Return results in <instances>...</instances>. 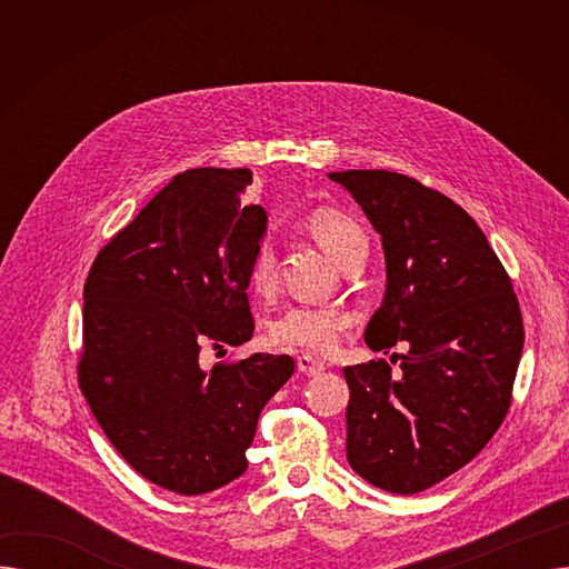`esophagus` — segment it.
Listing matches in <instances>:
<instances>
[{
  "instance_id": "obj_1",
  "label": "esophagus",
  "mask_w": 569,
  "mask_h": 569,
  "mask_svg": "<svg viewBox=\"0 0 569 569\" xmlns=\"http://www.w3.org/2000/svg\"><path fill=\"white\" fill-rule=\"evenodd\" d=\"M297 369H300L305 376H318L325 371V362H320L313 355H300L297 357Z\"/></svg>"
}]
</instances>
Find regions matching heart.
Instances as JSON below:
<instances>
[{"mask_svg": "<svg viewBox=\"0 0 569 569\" xmlns=\"http://www.w3.org/2000/svg\"><path fill=\"white\" fill-rule=\"evenodd\" d=\"M305 228L327 256L343 264L355 253L367 251V234L348 212L332 204L313 207L305 217ZM277 264L269 244H258L249 264V286L258 295L274 290ZM352 322V316L341 307L295 305L279 313L269 325V341L281 350H305L316 355L332 352Z\"/></svg>", "mask_w": 569, "mask_h": 569, "instance_id": "1", "label": "heart"}]
</instances>
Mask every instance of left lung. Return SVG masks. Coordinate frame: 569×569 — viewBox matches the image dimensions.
Returning <instances> with one entry per match:
<instances>
[{"label": "left lung", "mask_w": 569, "mask_h": 569, "mask_svg": "<svg viewBox=\"0 0 569 569\" xmlns=\"http://www.w3.org/2000/svg\"><path fill=\"white\" fill-rule=\"evenodd\" d=\"M380 232L387 288L367 325L385 360L346 367V457L373 487L410 496L485 450L512 403L523 318L485 232L455 200L390 170L330 172ZM397 352L392 355V360Z\"/></svg>", "instance_id": "8db88e82"}]
</instances>
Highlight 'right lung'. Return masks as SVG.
<instances>
[{
	"mask_svg": "<svg viewBox=\"0 0 569 569\" xmlns=\"http://www.w3.org/2000/svg\"><path fill=\"white\" fill-rule=\"evenodd\" d=\"M249 168L174 174L97 253L84 281L78 385L122 459L182 496L249 466L258 417L295 362L253 352L200 367L202 346L253 337L249 264L267 214Z\"/></svg>",
	"mask_w": 569,
	"mask_h": 569,
	"instance_id": "add662e5",
	"label": "right lung"
}]
</instances>
